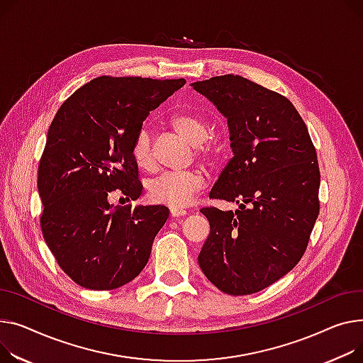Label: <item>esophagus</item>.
I'll list each match as a JSON object with an SVG mask.
<instances>
[{
	"label": "esophagus",
	"mask_w": 363,
	"mask_h": 363,
	"mask_svg": "<svg viewBox=\"0 0 363 363\" xmlns=\"http://www.w3.org/2000/svg\"><path fill=\"white\" fill-rule=\"evenodd\" d=\"M185 214H186V211L184 208H178V207H172L171 208V217H172V219H178V217H182Z\"/></svg>",
	"instance_id": "34e87169"
}]
</instances>
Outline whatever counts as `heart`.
<instances>
[{
  "instance_id": "heart-1",
  "label": "heart",
  "mask_w": 363,
  "mask_h": 363,
  "mask_svg": "<svg viewBox=\"0 0 363 363\" xmlns=\"http://www.w3.org/2000/svg\"><path fill=\"white\" fill-rule=\"evenodd\" d=\"M172 125L197 149V155L204 160H214L219 155L214 146L206 140L210 135L208 125L199 115L181 112L174 115ZM131 155L134 162L144 169L155 164V152L152 143V130L143 125L133 141ZM204 175L199 171L163 172L147 182V192L152 201L171 207L188 206L204 188Z\"/></svg>"
}]
</instances>
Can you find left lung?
Instances as JSON below:
<instances>
[{
    "label": "left lung",
    "instance_id": "left-lung-1",
    "mask_svg": "<svg viewBox=\"0 0 363 363\" xmlns=\"http://www.w3.org/2000/svg\"><path fill=\"white\" fill-rule=\"evenodd\" d=\"M226 119L233 157L210 199L238 210L201 208L210 235L199 255L219 291L269 287L302 258L320 213V169L303 119L284 96L226 74L191 83Z\"/></svg>",
    "mask_w": 363,
    "mask_h": 363
}]
</instances>
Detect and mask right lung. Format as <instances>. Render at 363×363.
Segmentation results:
<instances>
[{"label": "right lung", "mask_w": 363, "mask_h": 363, "mask_svg": "<svg viewBox=\"0 0 363 363\" xmlns=\"http://www.w3.org/2000/svg\"><path fill=\"white\" fill-rule=\"evenodd\" d=\"M184 84L102 76L72 93L48 130L38 172L42 233L82 287L112 291L146 267L169 208L113 206L108 196L121 189L128 200L140 197L133 141L150 111Z\"/></svg>", "instance_id": "1"}]
</instances>
